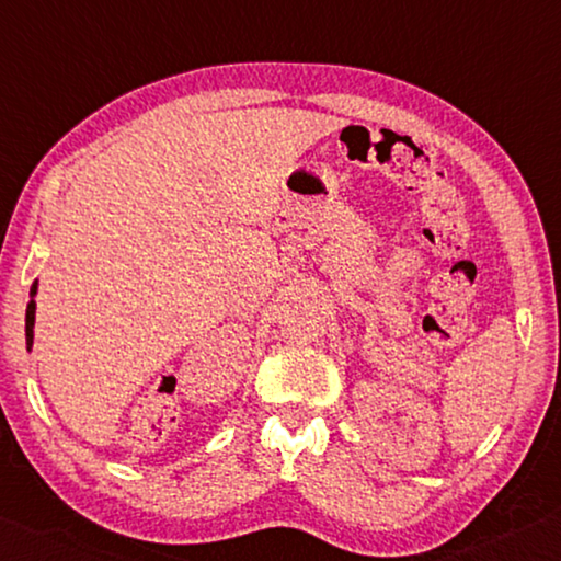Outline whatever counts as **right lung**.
<instances>
[{
	"label": "right lung",
	"instance_id": "add662e5",
	"mask_svg": "<svg viewBox=\"0 0 561 561\" xmlns=\"http://www.w3.org/2000/svg\"><path fill=\"white\" fill-rule=\"evenodd\" d=\"M36 288L38 280L32 283V290H28V302H26V350L34 345V322H36Z\"/></svg>",
	"mask_w": 561,
	"mask_h": 561
}]
</instances>
